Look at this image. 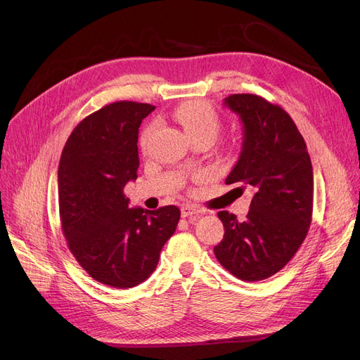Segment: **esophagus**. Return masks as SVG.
<instances>
[{"label": "esophagus", "mask_w": 360, "mask_h": 360, "mask_svg": "<svg viewBox=\"0 0 360 360\" xmlns=\"http://www.w3.org/2000/svg\"><path fill=\"white\" fill-rule=\"evenodd\" d=\"M201 213H202L201 209H198V207H195V205H191V204H186V205L181 207V216H183V217L198 216V214H201Z\"/></svg>", "instance_id": "esophagus-1"}]
</instances>
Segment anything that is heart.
<instances>
[{
    "mask_svg": "<svg viewBox=\"0 0 360 360\" xmlns=\"http://www.w3.org/2000/svg\"><path fill=\"white\" fill-rule=\"evenodd\" d=\"M171 117L174 122H177L183 127L189 139L198 136H209L213 139L221 129L219 115L209 103L201 101H188L180 103L172 111ZM151 130H153V126L144 129L143 135H141V147L147 146Z\"/></svg>",
    "mask_w": 360,
    "mask_h": 360,
    "instance_id": "heart-1",
    "label": "heart"
}]
</instances>
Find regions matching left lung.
I'll return each mask as SVG.
<instances>
[{
    "label": "left lung",
    "instance_id": "1",
    "mask_svg": "<svg viewBox=\"0 0 360 360\" xmlns=\"http://www.w3.org/2000/svg\"><path fill=\"white\" fill-rule=\"evenodd\" d=\"M224 105L243 124L238 160L225 179L238 191L254 192L243 221L219 212L222 242L217 261L236 278L254 282L284 267L308 234L312 216L314 176L304 139L281 106L257 94H231Z\"/></svg>",
    "mask_w": 360,
    "mask_h": 360
}]
</instances>
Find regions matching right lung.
I'll return each mask as SVG.
<instances>
[{
  "instance_id": "add662e5",
  "label": "right lung",
  "mask_w": 360,
  "mask_h": 360,
  "mask_svg": "<svg viewBox=\"0 0 360 360\" xmlns=\"http://www.w3.org/2000/svg\"><path fill=\"white\" fill-rule=\"evenodd\" d=\"M153 105L115 102L73 129L58 165V204L70 252L93 279L132 288L153 274L180 219L176 205L129 209L136 180L138 129Z\"/></svg>"
}]
</instances>
